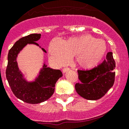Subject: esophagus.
<instances>
[{"instance_id": "1", "label": "esophagus", "mask_w": 129, "mask_h": 129, "mask_svg": "<svg viewBox=\"0 0 129 129\" xmlns=\"http://www.w3.org/2000/svg\"><path fill=\"white\" fill-rule=\"evenodd\" d=\"M70 70V68H64L63 69V73H66V72H67L68 71H69Z\"/></svg>"}]
</instances>
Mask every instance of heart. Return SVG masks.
<instances>
[{"mask_svg":"<svg viewBox=\"0 0 129 129\" xmlns=\"http://www.w3.org/2000/svg\"><path fill=\"white\" fill-rule=\"evenodd\" d=\"M51 59L56 64L64 65L71 57L76 56V61L84 68H92L96 66L106 53V45L103 41L96 39L86 34L70 37L63 42L55 39L48 47Z\"/></svg>","mask_w":129,"mask_h":129,"instance_id":"1","label":"heart"}]
</instances>
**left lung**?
<instances>
[{
	"mask_svg": "<svg viewBox=\"0 0 129 129\" xmlns=\"http://www.w3.org/2000/svg\"><path fill=\"white\" fill-rule=\"evenodd\" d=\"M116 63L113 53L108 52L106 59L102 64L90 70H77L81 83H76L77 93L89 100H96L103 97L113 87L115 80Z\"/></svg>",
	"mask_w": 129,
	"mask_h": 129,
	"instance_id": "1",
	"label": "left lung"
}]
</instances>
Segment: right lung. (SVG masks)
<instances>
[{
    "instance_id": "add662e5",
    "label": "right lung",
    "mask_w": 129,
    "mask_h": 129,
    "mask_svg": "<svg viewBox=\"0 0 129 129\" xmlns=\"http://www.w3.org/2000/svg\"><path fill=\"white\" fill-rule=\"evenodd\" d=\"M41 34H32L20 39L10 48L8 54L6 77L13 94L18 98L30 104H37L47 100L55 91L58 80L62 77L61 71L53 70L44 65L39 76L33 82H28L23 79L18 67V54L27 44L39 45L36 42L41 38ZM44 52L46 51L42 48Z\"/></svg>"
}]
</instances>
